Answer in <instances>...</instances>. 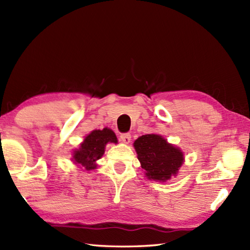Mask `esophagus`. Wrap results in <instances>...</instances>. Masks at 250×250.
Masks as SVG:
<instances>
[{"instance_id":"1","label":"esophagus","mask_w":250,"mask_h":250,"mask_svg":"<svg viewBox=\"0 0 250 250\" xmlns=\"http://www.w3.org/2000/svg\"><path fill=\"white\" fill-rule=\"evenodd\" d=\"M120 141L125 144H129L131 141V134L130 133H122L120 135Z\"/></svg>"}]
</instances>
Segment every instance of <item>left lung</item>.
<instances>
[{
    "mask_svg": "<svg viewBox=\"0 0 250 250\" xmlns=\"http://www.w3.org/2000/svg\"><path fill=\"white\" fill-rule=\"evenodd\" d=\"M137 158L149 179L166 182L177 174L184 162L179 148L157 134H146L134 142Z\"/></svg>",
    "mask_w": 250,
    "mask_h": 250,
    "instance_id": "8db88e82",
    "label": "left lung"
}]
</instances>
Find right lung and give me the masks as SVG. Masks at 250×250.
<instances>
[{
  "instance_id": "right-lung-1",
  "label": "right lung",
  "mask_w": 250,
  "mask_h": 250,
  "mask_svg": "<svg viewBox=\"0 0 250 250\" xmlns=\"http://www.w3.org/2000/svg\"><path fill=\"white\" fill-rule=\"evenodd\" d=\"M107 143H117V137L110 129L92 131L84 139L79 149L74 152V161L82 164L87 171L94 169L97 167L95 161L103 156Z\"/></svg>"
}]
</instances>
